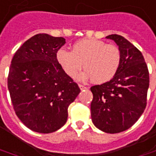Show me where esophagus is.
Wrapping results in <instances>:
<instances>
[{"label":"esophagus","instance_id":"esophagus-1","mask_svg":"<svg viewBox=\"0 0 156 156\" xmlns=\"http://www.w3.org/2000/svg\"><path fill=\"white\" fill-rule=\"evenodd\" d=\"M78 87L80 88V90H85V89H87V87H85L84 85H83V84H78Z\"/></svg>","mask_w":156,"mask_h":156}]
</instances>
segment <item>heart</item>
Here are the masks:
<instances>
[{
  "mask_svg": "<svg viewBox=\"0 0 156 156\" xmlns=\"http://www.w3.org/2000/svg\"><path fill=\"white\" fill-rule=\"evenodd\" d=\"M56 60L70 78H75L83 65L86 71L78 76V79H92L101 84L111 80L118 72L121 54L115 45L86 38L75 42L72 51L60 48L56 53Z\"/></svg>",
  "mask_w": 156,
  "mask_h": 156,
  "instance_id": "b5f03b06",
  "label": "heart"
}]
</instances>
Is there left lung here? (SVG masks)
Here are the masks:
<instances>
[{
    "label": "left lung",
    "mask_w": 156,
    "mask_h": 156,
    "mask_svg": "<svg viewBox=\"0 0 156 156\" xmlns=\"http://www.w3.org/2000/svg\"><path fill=\"white\" fill-rule=\"evenodd\" d=\"M106 38L118 45L121 61L110 81L90 88L91 119L101 131L119 133L132 126L144 111L149 70L142 53L126 38L116 34Z\"/></svg>",
    "instance_id": "1"
}]
</instances>
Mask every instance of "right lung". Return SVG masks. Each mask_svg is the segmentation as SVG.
<instances>
[{"label": "right lung", "mask_w": 156, "mask_h": 156, "mask_svg": "<svg viewBox=\"0 0 156 156\" xmlns=\"http://www.w3.org/2000/svg\"><path fill=\"white\" fill-rule=\"evenodd\" d=\"M65 43L63 37L37 34L12 60L7 78L12 103L22 123L36 132L51 133L63 126L68 107L80 92L56 60Z\"/></svg>", "instance_id": "right-lung-1"}]
</instances>
